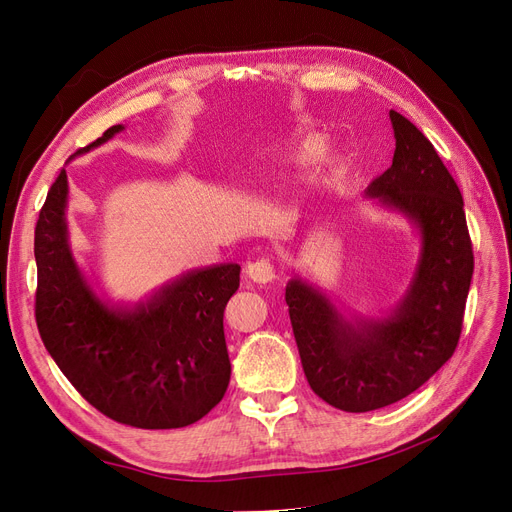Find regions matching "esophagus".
I'll use <instances>...</instances> for the list:
<instances>
[{"instance_id":"obj_1","label":"esophagus","mask_w":512,"mask_h":512,"mask_svg":"<svg viewBox=\"0 0 512 512\" xmlns=\"http://www.w3.org/2000/svg\"><path fill=\"white\" fill-rule=\"evenodd\" d=\"M247 276L257 282V284H267L272 282L276 278V270H274V263L267 259V257H261V259H255L247 265Z\"/></svg>"}]
</instances>
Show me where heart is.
I'll return each mask as SVG.
<instances>
[{
    "instance_id": "1",
    "label": "heart",
    "mask_w": 512,
    "mask_h": 512,
    "mask_svg": "<svg viewBox=\"0 0 512 512\" xmlns=\"http://www.w3.org/2000/svg\"><path fill=\"white\" fill-rule=\"evenodd\" d=\"M321 155V143L317 139H307L299 147V159L303 161H315Z\"/></svg>"
}]
</instances>
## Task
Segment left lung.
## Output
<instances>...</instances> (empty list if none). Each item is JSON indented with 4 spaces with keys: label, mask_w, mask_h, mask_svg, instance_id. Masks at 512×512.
<instances>
[{
    "label": "left lung",
    "mask_w": 512,
    "mask_h": 512,
    "mask_svg": "<svg viewBox=\"0 0 512 512\" xmlns=\"http://www.w3.org/2000/svg\"><path fill=\"white\" fill-rule=\"evenodd\" d=\"M392 166L365 195L405 213L421 232L413 282L386 319L346 321L315 286L292 278L286 305L311 390L328 405L375 411L409 396L459 344L473 276V247L463 197L434 145L390 110Z\"/></svg>",
    "instance_id": "obj_1"
}]
</instances>
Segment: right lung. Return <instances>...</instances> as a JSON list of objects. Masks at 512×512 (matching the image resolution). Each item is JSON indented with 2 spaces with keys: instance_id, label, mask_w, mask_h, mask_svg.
I'll return each instance as SVG.
<instances>
[{
  "instance_id": "1",
  "label": "right lung",
  "mask_w": 512,
  "mask_h": 512,
  "mask_svg": "<svg viewBox=\"0 0 512 512\" xmlns=\"http://www.w3.org/2000/svg\"><path fill=\"white\" fill-rule=\"evenodd\" d=\"M122 128H107L80 151L110 141ZM66 203L62 170L35 228V319L47 353L89 405L118 423L172 429L199 421L230 382L224 309L238 290L240 265L188 272L145 303L110 307L72 257Z\"/></svg>"
}]
</instances>
